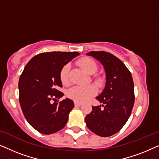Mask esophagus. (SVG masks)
<instances>
[{
  "mask_svg": "<svg viewBox=\"0 0 159 159\" xmlns=\"http://www.w3.org/2000/svg\"><path fill=\"white\" fill-rule=\"evenodd\" d=\"M75 106H77V107H79V106H82V103H78V102H75Z\"/></svg>",
  "mask_w": 159,
  "mask_h": 159,
  "instance_id": "esophagus-1",
  "label": "esophagus"
}]
</instances>
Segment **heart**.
<instances>
[{
    "label": "heart",
    "mask_w": 159,
    "mask_h": 159,
    "mask_svg": "<svg viewBox=\"0 0 159 159\" xmlns=\"http://www.w3.org/2000/svg\"><path fill=\"white\" fill-rule=\"evenodd\" d=\"M78 64L89 75H93L98 70L96 62L90 58H82L78 61ZM69 71H70L69 64H66L61 69L60 79L62 84H68L69 83ZM94 81L95 83L99 87L103 86L104 83V80L99 75L95 76ZM97 87L93 84H87V85H77L69 89L67 92V95L75 101L83 103L94 96L97 93Z\"/></svg>",
    "instance_id": "1"
}]
</instances>
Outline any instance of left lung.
I'll return each mask as SVG.
<instances>
[{
  "mask_svg": "<svg viewBox=\"0 0 159 159\" xmlns=\"http://www.w3.org/2000/svg\"><path fill=\"white\" fill-rule=\"evenodd\" d=\"M93 56L103 66L106 73L104 89L96 99L101 105L93 106L85 117L88 129L101 137H109L124 127L131 114L134 103V82L130 71L125 64L111 53L90 51Z\"/></svg>",
  "mask_w": 159,
  "mask_h": 159,
  "instance_id": "obj_1",
  "label": "left lung"
}]
</instances>
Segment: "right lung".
I'll use <instances>...</instances> for the list:
<instances>
[{"instance_id":"add662e5","label":"right lung","mask_w":159,"mask_h":159,"mask_svg":"<svg viewBox=\"0 0 159 159\" xmlns=\"http://www.w3.org/2000/svg\"><path fill=\"white\" fill-rule=\"evenodd\" d=\"M78 52H48L34 56L24 69L19 80V103L28 123L40 133L50 134L66 125L75 106L72 100L57 99L64 93L60 71L62 67L79 56ZM55 100L53 104L51 99Z\"/></svg>"}]
</instances>
